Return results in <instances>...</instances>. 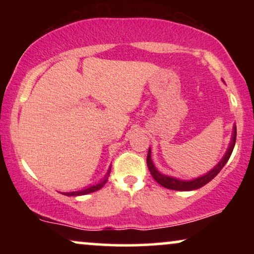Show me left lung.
I'll return each instance as SVG.
<instances>
[{"mask_svg": "<svg viewBox=\"0 0 254 254\" xmlns=\"http://www.w3.org/2000/svg\"><path fill=\"white\" fill-rule=\"evenodd\" d=\"M235 141H237V127H234V131H233V136H232V142H230L228 150H227L226 155L223 156V159L218 162L217 166L214 168V170H211L209 173H206L205 176L197 178V179L191 180V182H183V180L176 179V178L164 176V174L160 173L159 171H156L155 166H154L153 161H151L150 148L149 150H148V155H147V166L148 168H149L151 177L155 179V182L159 183L160 185L164 186L166 189H170V190H176V191L196 190V189L202 188V186L205 185V184H208L210 180L214 179V178L220 173V171L222 170L223 166L227 164V161L229 160L230 155H232V151L234 149V145H235Z\"/></svg>", "mask_w": 254, "mask_h": 254, "instance_id": "left-lung-1", "label": "left lung"}]
</instances>
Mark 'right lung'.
Wrapping results in <instances>:
<instances>
[{"instance_id": "obj_1", "label": "right lung", "mask_w": 254, "mask_h": 254, "mask_svg": "<svg viewBox=\"0 0 254 254\" xmlns=\"http://www.w3.org/2000/svg\"><path fill=\"white\" fill-rule=\"evenodd\" d=\"M110 172H111V168H109V172H107V174L105 176V178L103 180H101L100 183L97 184V185H93V186H89V188L84 189V190H81V191H75V192H66V193H63L65 194V196H82V194H87V193H90V192H95L98 190H100L101 188L106 184L107 179H109V176H110Z\"/></svg>"}]
</instances>
